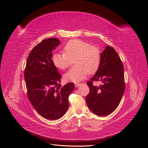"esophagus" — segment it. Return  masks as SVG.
Wrapping results in <instances>:
<instances>
[{
  "instance_id": "34e87169",
  "label": "esophagus",
  "mask_w": 148,
  "mask_h": 148,
  "mask_svg": "<svg viewBox=\"0 0 148 148\" xmlns=\"http://www.w3.org/2000/svg\"><path fill=\"white\" fill-rule=\"evenodd\" d=\"M81 84H82L81 83H77L75 84V86L76 88H77V87H78L79 86H80V85H81Z\"/></svg>"
}]
</instances>
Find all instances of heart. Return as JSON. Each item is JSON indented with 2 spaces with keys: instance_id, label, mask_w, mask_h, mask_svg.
<instances>
[{
  "instance_id": "1",
  "label": "heart",
  "mask_w": 148,
  "mask_h": 148,
  "mask_svg": "<svg viewBox=\"0 0 148 148\" xmlns=\"http://www.w3.org/2000/svg\"><path fill=\"white\" fill-rule=\"evenodd\" d=\"M65 53L53 54L52 60L54 65L62 70L66 69L72 64L73 66L65 75L67 81L78 82L81 81L87 73H94L98 70L101 63V51L95 46H90L83 40H70L64 47Z\"/></svg>"
}]
</instances>
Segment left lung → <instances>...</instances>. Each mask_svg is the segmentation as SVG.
<instances>
[{"label":"left lung","mask_w":148,"mask_h":148,"mask_svg":"<svg viewBox=\"0 0 148 148\" xmlns=\"http://www.w3.org/2000/svg\"><path fill=\"white\" fill-rule=\"evenodd\" d=\"M99 69L87 84L90 89L86 97V104L91 112L106 116L117 109L125 91L124 69L122 62L115 49L107 46L102 53ZM92 81H101L99 87Z\"/></svg>","instance_id":"left-lung-1"}]
</instances>
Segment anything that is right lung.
I'll list each match as a JSON object with an SVG mask.
<instances>
[{"instance_id":"add662e5","label":"right lung","mask_w":148,"mask_h":148,"mask_svg":"<svg viewBox=\"0 0 148 148\" xmlns=\"http://www.w3.org/2000/svg\"><path fill=\"white\" fill-rule=\"evenodd\" d=\"M60 43L53 38L38 44L29 53L24 73L30 102L42 117L49 120L63 117L75 88L73 83L61 86L62 77L52 60V51Z\"/></svg>"}]
</instances>
